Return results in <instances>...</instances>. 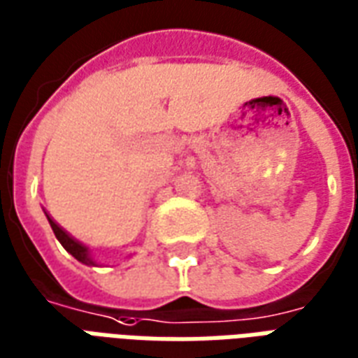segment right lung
Returning <instances> with one entry per match:
<instances>
[{"instance_id":"obj_1","label":"right lung","mask_w":358,"mask_h":358,"mask_svg":"<svg viewBox=\"0 0 358 358\" xmlns=\"http://www.w3.org/2000/svg\"><path fill=\"white\" fill-rule=\"evenodd\" d=\"M47 219H49V223H51V229H53L55 236L59 238V242L62 244V248H64V250H66L70 255H74L78 262L85 263V265H93V262L90 259V255H87V248L82 246L80 242H76L74 238H70L69 234L64 233L61 227L55 223L53 219L51 217H47Z\"/></svg>"}]
</instances>
